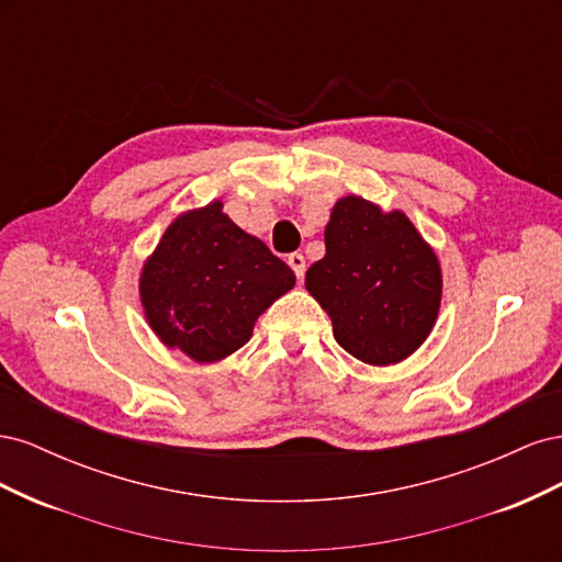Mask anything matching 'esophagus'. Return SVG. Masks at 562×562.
<instances>
[{"label": "esophagus", "mask_w": 562, "mask_h": 562, "mask_svg": "<svg viewBox=\"0 0 562 562\" xmlns=\"http://www.w3.org/2000/svg\"><path fill=\"white\" fill-rule=\"evenodd\" d=\"M288 265H291V269L295 271V277L302 281L304 269H307V265H304L302 252H291V255H288Z\"/></svg>", "instance_id": "esophagus-1"}]
</instances>
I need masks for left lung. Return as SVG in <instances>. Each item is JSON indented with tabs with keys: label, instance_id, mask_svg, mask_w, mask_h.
I'll return each instance as SVG.
<instances>
[{
	"label": "left lung",
	"instance_id": "8db88e82",
	"mask_svg": "<svg viewBox=\"0 0 562 562\" xmlns=\"http://www.w3.org/2000/svg\"><path fill=\"white\" fill-rule=\"evenodd\" d=\"M304 283L328 312L337 345L370 366L398 363L427 339L443 288L436 255L411 220L361 196L335 203L326 258Z\"/></svg>",
	"mask_w": 562,
	"mask_h": 562
}]
</instances>
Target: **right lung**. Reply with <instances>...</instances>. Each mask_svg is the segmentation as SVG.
Masks as SVG:
<instances>
[{"label":"right lung","mask_w":562,"mask_h":562,"mask_svg":"<svg viewBox=\"0 0 562 562\" xmlns=\"http://www.w3.org/2000/svg\"><path fill=\"white\" fill-rule=\"evenodd\" d=\"M293 285V269L213 201L166 229L143 269L140 295L164 345L211 363L244 347L258 316Z\"/></svg>","instance_id":"1"}]
</instances>
